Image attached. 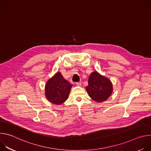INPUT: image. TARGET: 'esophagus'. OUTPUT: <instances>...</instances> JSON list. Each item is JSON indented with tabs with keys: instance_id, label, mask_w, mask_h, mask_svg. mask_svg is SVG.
<instances>
[{
	"instance_id": "obj_1",
	"label": "esophagus",
	"mask_w": 151,
	"mask_h": 151,
	"mask_svg": "<svg viewBox=\"0 0 151 151\" xmlns=\"http://www.w3.org/2000/svg\"><path fill=\"white\" fill-rule=\"evenodd\" d=\"M81 82H76V85H77V86H81Z\"/></svg>"
}]
</instances>
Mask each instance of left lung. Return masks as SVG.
<instances>
[{
  "instance_id": "8db88e82",
  "label": "left lung",
  "mask_w": 151,
  "mask_h": 151,
  "mask_svg": "<svg viewBox=\"0 0 151 151\" xmlns=\"http://www.w3.org/2000/svg\"><path fill=\"white\" fill-rule=\"evenodd\" d=\"M88 85L86 87L90 98L97 103H101L108 99L113 92V85L111 80L94 71L88 78Z\"/></svg>"
}]
</instances>
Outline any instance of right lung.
Listing matches in <instances>:
<instances>
[{
    "instance_id": "right-lung-1",
    "label": "right lung",
    "mask_w": 151,
    "mask_h": 151,
    "mask_svg": "<svg viewBox=\"0 0 151 151\" xmlns=\"http://www.w3.org/2000/svg\"><path fill=\"white\" fill-rule=\"evenodd\" d=\"M72 86L64 79L60 72H57L45 84V97L50 103L60 105L68 99Z\"/></svg>"
}]
</instances>
